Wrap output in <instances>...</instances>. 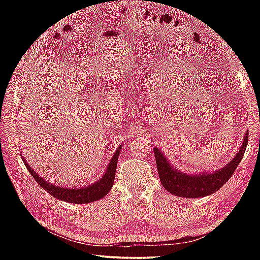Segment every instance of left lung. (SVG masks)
I'll use <instances>...</instances> for the list:
<instances>
[{"mask_svg": "<svg viewBox=\"0 0 260 260\" xmlns=\"http://www.w3.org/2000/svg\"><path fill=\"white\" fill-rule=\"evenodd\" d=\"M247 144L248 133H246L245 139L242 141V145L238 154L223 169L214 173H203L197 175L185 174L174 170L171 167L162 152L157 150L156 147H154L159 181L170 193L178 197L202 198L212 194L215 191H218L234 174L237 167L241 162L242 156H244Z\"/></svg>", "mask_w": 260, "mask_h": 260, "instance_id": "8db88e82", "label": "left lung"}]
</instances>
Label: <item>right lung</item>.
<instances>
[{"label":"right lung","instance_id":"obj_1","mask_svg":"<svg viewBox=\"0 0 260 260\" xmlns=\"http://www.w3.org/2000/svg\"><path fill=\"white\" fill-rule=\"evenodd\" d=\"M121 146L118 147V150L115 152L113 158L110 159L108 168L106 170V173L103 176V178L99 180L96 183L91 185H88L86 187H81V189H68V187H60L58 185L50 184L49 182L45 179H42L39 176V174L36 173V171H33L30 165L27 164L24 159V165L26 169L29 170L30 174L32 178L35 179L37 183L40 185L43 190L47 191L49 194L52 197L59 199L61 201H66L69 203H77V204H85L97 201L99 199L104 198L105 196L112 189L115 180V172H116V167H117V161L119 156Z\"/></svg>","mask_w":260,"mask_h":260}]
</instances>
